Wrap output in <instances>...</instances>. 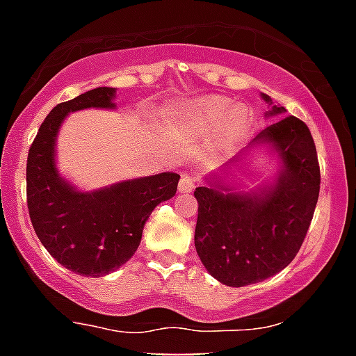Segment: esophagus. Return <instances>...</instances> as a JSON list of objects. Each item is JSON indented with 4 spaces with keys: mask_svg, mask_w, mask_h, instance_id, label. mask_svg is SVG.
Masks as SVG:
<instances>
[{
    "mask_svg": "<svg viewBox=\"0 0 356 356\" xmlns=\"http://www.w3.org/2000/svg\"><path fill=\"white\" fill-rule=\"evenodd\" d=\"M193 188H195V183H193V179L190 177V175H186V173H184L183 177H181V181H179V192H181V193H190V192H193Z\"/></svg>",
    "mask_w": 356,
    "mask_h": 356,
    "instance_id": "obj_1",
    "label": "esophagus"
}]
</instances>
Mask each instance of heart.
<instances>
[{"label":"heart","instance_id":"1","mask_svg":"<svg viewBox=\"0 0 356 356\" xmlns=\"http://www.w3.org/2000/svg\"><path fill=\"white\" fill-rule=\"evenodd\" d=\"M179 122L197 137L211 134L217 152L232 150L252 127V110L224 95H204L179 112Z\"/></svg>","mask_w":356,"mask_h":356}]
</instances>
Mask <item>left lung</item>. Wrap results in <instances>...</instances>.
<instances>
[{
  "label": "left lung",
  "mask_w": 356,
  "mask_h": 356,
  "mask_svg": "<svg viewBox=\"0 0 356 356\" xmlns=\"http://www.w3.org/2000/svg\"><path fill=\"white\" fill-rule=\"evenodd\" d=\"M261 95L270 104L266 118L284 115V106ZM253 147L274 155L277 173L268 184L244 191L229 181ZM318 190L321 168L309 128L293 115L271 122L195 188V250L206 271L220 284L243 288L284 270L302 246Z\"/></svg>",
  "instance_id": "1"
}]
</instances>
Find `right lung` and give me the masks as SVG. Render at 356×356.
Segmentation results:
<instances>
[{"mask_svg": "<svg viewBox=\"0 0 356 356\" xmlns=\"http://www.w3.org/2000/svg\"><path fill=\"white\" fill-rule=\"evenodd\" d=\"M113 99L115 88L99 86L54 106L26 161V204L35 235L59 264L83 277H103L130 261L155 206L177 192L179 175L173 172L127 179L90 192L59 173L56 145L68 113L113 110Z\"/></svg>", "mask_w": 356, "mask_h": 356, "instance_id": "right-lung-1", "label": "right lung"}]
</instances>
